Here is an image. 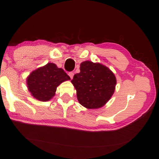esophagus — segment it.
<instances>
[{"label": "esophagus", "mask_w": 159, "mask_h": 159, "mask_svg": "<svg viewBox=\"0 0 159 159\" xmlns=\"http://www.w3.org/2000/svg\"><path fill=\"white\" fill-rule=\"evenodd\" d=\"M68 75H69V77H70L71 79H72L73 77H74V72H73V71H70V72H69Z\"/></svg>", "instance_id": "esophagus-1"}]
</instances>
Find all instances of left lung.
<instances>
[{"instance_id":"1","label":"left lung","mask_w":159,"mask_h":159,"mask_svg":"<svg viewBox=\"0 0 159 159\" xmlns=\"http://www.w3.org/2000/svg\"><path fill=\"white\" fill-rule=\"evenodd\" d=\"M80 72L75 75L71 83L79 103L87 108L103 106L114 94L116 79L108 67L86 61L80 64Z\"/></svg>"}]
</instances>
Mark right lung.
<instances>
[{
  "mask_svg": "<svg viewBox=\"0 0 159 159\" xmlns=\"http://www.w3.org/2000/svg\"><path fill=\"white\" fill-rule=\"evenodd\" d=\"M70 77L61 68L48 63L32 71L27 79L28 90L34 98L48 101L55 95L57 87Z\"/></svg>",
  "mask_w": 159,
  "mask_h": 159,
  "instance_id": "obj_1",
  "label": "right lung"
}]
</instances>
